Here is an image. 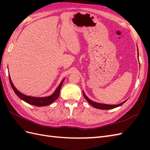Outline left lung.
<instances>
[{
    "instance_id": "1",
    "label": "left lung",
    "mask_w": 150,
    "mask_h": 150,
    "mask_svg": "<svg viewBox=\"0 0 150 150\" xmlns=\"http://www.w3.org/2000/svg\"><path fill=\"white\" fill-rule=\"evenodd\" d=\"M8 77H9V82H10L11 86L13 90L15 91V94L17 95V96L21 98V99L23 100L24 101L26 102V103L31 104V105H34V106H47L50 104H52V103H53L57 98L59 97V93H60V88H61V86L62 84L63 81L60 83V84L59 86V87L57 88V89L56 90V91H55L52 95H51L50 97H30V96H27V95H25L24 94L21 93L20 91H18L16 88L14 86L13 84L12 83L11 78H10V75L9 74L8 72ZM84 96L85 97L86 99L90 103L92 106L94 107L95 104L93 103V101H91V100L89 99V98L86 96L85 94H84ZM94 103V102H93Z\"/></svg>"
}]
</instances>
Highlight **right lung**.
Instances as JSON below:
<instances>
[{"instance_id":"1","label":"right lung","mask_w":150,"mask_h":150,"mask_svg":"<svg viewBox=\"0 0 150 150\" xmlns=\"http://www.w3.org/2000/svg\"><path fill=\"white\" fill-rule=\"evenodd\" d=\"M93 103L95 104L94 105V108H98V109H100V110H110V109H113V108H115L118 106H120L122 105L123 103L122 104H119L117 105H108V104H100V103Z\"/></svg>"}]
</instances>
